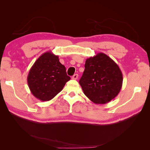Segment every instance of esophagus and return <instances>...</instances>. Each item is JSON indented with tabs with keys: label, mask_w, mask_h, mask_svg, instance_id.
Here are the masks:
<instances>
[{
	"label": "esophagus",
	"mask_w": 150,
	"mask_h": 150,
	"mask_svg": "<svg viewBox=\"0 0 150 150\" xmlns=\"http://www.w3.org/2000/svg\"><path fill=\"white\" fill-rule=\"evenodd\" d=\"M78 78V74H75L72 77V79H77Z\"/></svg>",
	"instance_id": "obj_1"
}]
</instances>
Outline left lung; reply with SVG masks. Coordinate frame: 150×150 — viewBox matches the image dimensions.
<instances>
[{
  "mask_svg": "<svg viewBox=\"0 0 150 150\" xmlns=\"http://www.w3.org/2000/svg\"><path fill=\"white\" fill-rule=\"evenodd\" d=\"M79 80L83 93L96 104H106L119 94L122 74L119 66L106 54L99 52L86 60Z\"/></svg>",
  "mask_w": 150,
  "mask_h": 150,
  "instance_id": "8db88e82",
  "label": "left lung"
}]
</instances>
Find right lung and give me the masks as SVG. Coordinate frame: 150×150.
I'll return each instance as SVG.
<instances>
[{
	"label": "right lung",
	"instance_id": "1",
	"mask_svg": "<svg viewBox=\"0 0 150 150\" xmlns=\"http://www.w3.org/2000/svg\"><path fill=\"white\" fill-rule=\"evenodd\" d=\"M70 79L59 57L50 51L42 54L35 61L29 72L28 83L36 98L47 101L61 92Z\"/></svg>",
	"mask_w": 150,
	"mask_h": 150
}]
</instances>
